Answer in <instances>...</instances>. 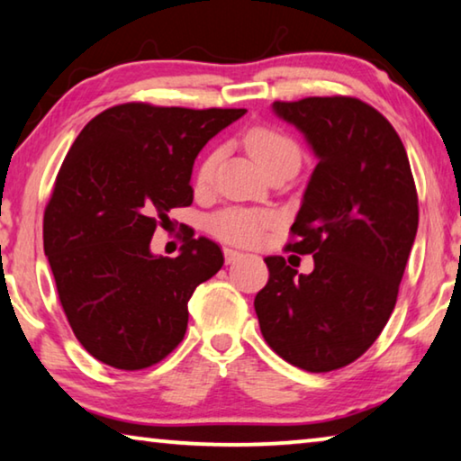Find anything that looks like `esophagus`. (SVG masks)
<instances>
[{
	"instance_id": "obj_1",
	"label": "esophagus",
	"mask_w": 461,
	"mask_h": 461,
	"mask_svg": "<svg viewBox=\"0 0 461 461\" xmlns=\"http://www.w3.org/2000/svg\"><path fill=\"white\" fill-rule=\"evenodd\" d=\"M240 258H243V253L237 251V249H229V247H224L226 264H235V261H239Z\"/></svg>"
}]
</instances>
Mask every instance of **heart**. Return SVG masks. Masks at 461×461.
<instances>
[{
  "instance_id": "heart-1",
  "label": "heart",
  "mask_w": 461,
  "mask_h": 461,
  "mask_svg": "<svg viewBox=\"0 0 461 461\" xmlns=\"http://www.w3.org/2000/svg\"><path fill=\"white\" fill-rule=\"evenodd\" d=\"M245 144L249 148L251 157L259 162L266 173L285 165H301V148L296 141L282 130L270 125H258L247 131ZM222 150H212L202 160L197 168V185L208 187L214 181L218 162H221ZM276 222V214L267 210L255 208H224L208 218V230L216 239L230 245L251 247L264 239L266 230Z\"/></svg>"
}]
</instances>
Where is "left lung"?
<instances>
[{
	"instance_id": "left-lung-1",
	"label": "left lung",
	"mask_w": 461,
	"mask_h": 461,
	"mask_svg": "<svg viewBox=\"0 0 461 461\" xmlns=\"http://www.w3.org/2000/svg\"><path fill=\"white\" fill-rule=\"evenodd\" d=\"M317 154L288 251L313 255L309 276L266 258L255 313L267 346L309 373L350 365L371 348L398 301L419 229V195L398 131L354 96L276 101Z\"/></svg>"
}]
</instances>
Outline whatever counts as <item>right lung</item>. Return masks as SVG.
<instances>
[{
	"mask_svg": "<svg viewBox=\"0 0 461 461\" xmlns=\"http://www.w3.org/2000/svg\"><path fill=\"white\" fill-rule=\"evenodd\" d=\"M245 109L123 103L90 119L69 148L42 216V245L74 334L101 363L140 371L185 336L194 290L224 264L214 240L150 253L168 212L194 202V160Z\"/></svg>",
	"mask_w": 461,
	"mask_h": 461,
	"instance_id": "obj_1",
	"label": "right lung"
}]
</instances>
